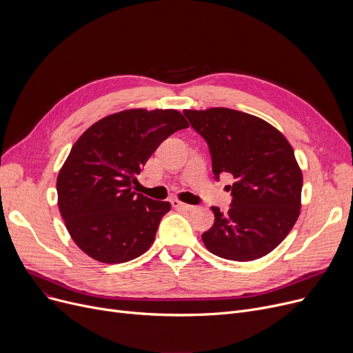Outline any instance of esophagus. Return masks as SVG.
Returning a JSON list of instances; mask_svg holds the SVG:
<instances>
[{"label":"esophagus","mask_w":353,"mask_h":353,"mask_svg":"<svg viewBox=\"0 0 353 353\" xmlns=\"http://www.w3.org/2000/svg\"><path fill=\"white\" fill-rule=\"evenodd\" d=\"M172 206H173L174 209H179V210H186V212H192V210H194V209H196L194 206H192V205H186V203H183V201H180V200H173V201H172Z\"/></svg>","instance_id":"34e87169"}]
</instances>
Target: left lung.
I'll use <instances>...</instances> for the list:
<instances>
[{
  "mask_svg": "<svg viewBox=\"0 0 353 353\" xmlns=\"http://www.w3.org/2000/svg\"><path fill=\"white\" fill-rule=\"evenodd\" d=\"M206 140L212 170L233 176L228 213L212 208L213 226L201 234L213 254L236 262L263 257L282 243L301 213L302 170L286 137L268 121L214 107L184 110Z\"/></svg>",
  "mask_w": 353,
  "mask_h": 353,
  "instance_id": "1",
  "label": "left lung"
}]
</instances>
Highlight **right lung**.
I'll list each match as a JSON object with an SVG mask.
<instances>
[{"label": "right lung", "mask_w": 353, "mask_h": 353, "mask_svg": "<svg viewBox=\"0 0 353 353\" xmlns=\"http://www.w3.org/2000/svg\"><path fill=\"white\" fill-rule=\"evenodd\" d=\"M189 123L177 110L132 108L88 127L57 177L59 209L76 245L101 263H124L150 249L169 201L133 190L156 148Z\"/></svg>", "instance_id": "obj_1"}]
</instances>
